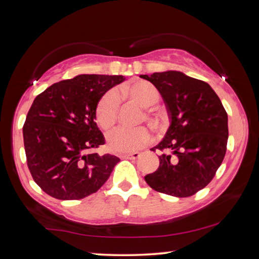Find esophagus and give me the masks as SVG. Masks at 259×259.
Returning <instances> with one entry per match:
<instances>
[{"instance_id":"34e87169","label":"esophagus","mask_w":259,"mask_h":259,"mask_svg":"<svg viewBox=\"0 0 259 259\" xmlns=\"http://www.w3.org/2000/svg\"><path fill=\"white\" fill-rule=\"evenodd\" d=\"M139 156H140V153L135 152V153H130V154L121 155V159H125V160H137Z\"/></svg>"}]
</instances>
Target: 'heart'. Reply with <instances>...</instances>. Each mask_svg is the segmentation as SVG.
Segmentation results:
<instances>
[{"instance_id":"1","label":"heart","mask_w":259,"mask_h":259,"mask_svg":"<svg viewBox=\"0 0 259 259\" xmlns=\"http://www.w3.org/2000/svg\"><path fill=\"white\" fill-rule=\"evenodd\" d=\"M121 94L134 99L143 107H152L159 102L160 93L156 88L146 81H137L133 84L121 88ZM120 106V96L116 91H109L104 95L98 102L96 108V117L99 125L103 129L108 130L112 128L117 119ZM147 121L153 128L157 129L160 126L159 120L152 114H147ZM151 142V133L145 126L138 128H125L120 126L107 136L108 147L113 152L125 154L140 150Z\"/></svg>"}]
</instances>
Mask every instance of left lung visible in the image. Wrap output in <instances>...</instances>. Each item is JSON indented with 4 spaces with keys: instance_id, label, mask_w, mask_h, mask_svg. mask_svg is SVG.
Here are the masks:
<instances>
[{
    "instance_id": "obj_1",
    "label": "left lung",
    "mask_w": 259,
    "mask_h": 259,
    "mask_svg": "<svg viewBox=\"0 0 259 259\" xmlns=\"http://www.w3.org/2000/svg\"><path fill=\"white\" fill-rule=\"evenodd\" d=\"M153 83L163 98L170 119L156 148V171L145 176L153 190L187 198L211 182L226 153L229 125L224 106L207 82L178 71L140 75Z\"/></svg>"
}]
</instances>
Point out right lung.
<instances>
[{
    "label": "right lung",
    "instance_id": "add662e5",
    "mask_svg": "<svg viewBox=\"0 0 259 259\" xmlns=\"http://www.w3.org/2000/svg\"><path fill=\"white\" fill-rule=\"evenodd\" d=\"M122 75L81 74L57 82L34 99L23 126L27 165L34 182L58 200L97 192L120 159L90 151L105 144L96 108Z\"/></svg>",
    "mask_w": 259,
    "mask_h": 259
}]
</instances>
